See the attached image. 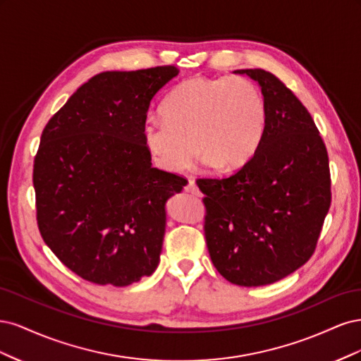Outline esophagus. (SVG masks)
I'll return each instance as SVG.
<instances>
[{
  "instance_id": "1",
  "label": "esophagus",
  "mask_w": 361,
  "mask_h": 361,
  "mask_svg": "<svg viewBox=\"0 0 361 361\" xmlns=\"http://www.w3.org/2000/svg\"><path fill=\"white\" fill-rule=\"evenodd\" d=\"M185 191L191 192V194H194V195H200V194H202L200 190H199V187H197V185H195L194 180H188L187 187H185Z\"/></svg>"
}]
</instances>
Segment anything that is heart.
<instances>
[{"mask_svg":"<svg viewBox=\"0 0 361 361\" xmlns=\"http://www.w3.org/2000/svg\"><path fill=\"white\" fill-rule=\"evenodd\" d=\"M162 116L166 123H145L143 141L155 166L171 174L190 169L199 152L220 171L243 169L259 150L268 120L264 96L243 76L183 81Z\"/></svg>","mask_w":361,"mask_h":361,"instance_id":"b5f03b06","label":"heart"}]
</instances>
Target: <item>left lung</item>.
I'll list each match as a JSON object with an SVG mask.
<instances>
[{"label":"left lung","instance_id":"obj_1","mask_svg":"<svg viewBox=\"0 0 361 361\" xmlns=\"http://www.w3.org/2000/svg\"><path fill=\"white\" fill-rule=\"evenodd\" d=\"M255 80L267 129L247 166L226 179H199L206 195L204 236L214 267L238 286H265L307 262L330 209L329 154L312 116L277 76Z\"/></svg>","mask_w":361,"mask_h":361}]
</instances>
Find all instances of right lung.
Returning <instances> with one entry per match:
<instances>
[{
  "instance_id": "add662e5",
  "label": "right lung",
  "mask_w": 361,
  "mask_h": 361,
  "mask_svg": "<svg viewBox=\"0 0 361 361\" xmlns=\"http://www.w3.org/2000/svg\"><path fill=\"white\" fill-rule=\"evenodd\" d=\"M174 66L102 72L51 117L35 158L37 224L64 265L128 286L158 268L167 200L185 179L152 167L143 126Z\"/></svg>"
}]
</instances>
